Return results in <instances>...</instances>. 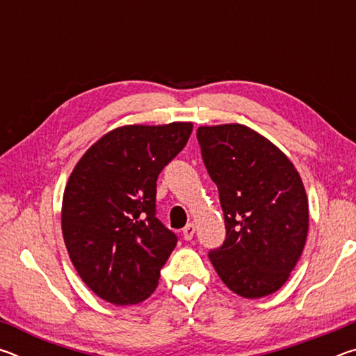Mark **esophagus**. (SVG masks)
I'll return each instance as SVG.
<instances>
[{
  "mask_svg": "<svg viewBox=\"0 0 356 356\" xmlns=\"http://www.w3.org/2000/svg\"><path fill=\"white\" fill-rule=\"evenodd\" d=\"M195 231H196V226L193 225V222H190V225H186V226L184 227V231H182L184 238H185V240H191L193 236H195Z\"/></svg>",
  "mask_w": 356,
  "mask_h": 356,
  "instance_id": "esophagus-1",
  "label": "esophagus"
}]
</instances>
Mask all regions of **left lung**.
Here are the masks:
<instances>
[{
  "label": "left lung",
  "mask_w": 356,
  "mask_h": 356,
  "mask_svg": "<svg viewBox=\"0 0 356 356\" xmlns=\"http://www.w3.org/2000/svg\"><path fill=\"white\" fill-rule=\"evenodd\" d=\"M196 136L225 212L226 240L209 252L216 273L243 298L276 292L308 237V196L298 171L246 125H201Z\"/></svg>",
  "instance_id": "1"
}]
</instances>
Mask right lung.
<instances>
[{
  "label": "right lung",
  "instance_id": "1",
  "mask_svg": "<svg viewBox=\"0 0 356 356\" xmlns=\"http://www.w3.org/2000/svg\"><path fill=\"white\" fill-rule=\"evenodd\" d=\"M191 122L122 125L89 147L65 185L61 227L84 284L113 305L150 297L176 248L155 216L156 179L185 147Z\"/></svg>",
  "mask_w": 356,
  "mask_h": 356
}]
</instances>
